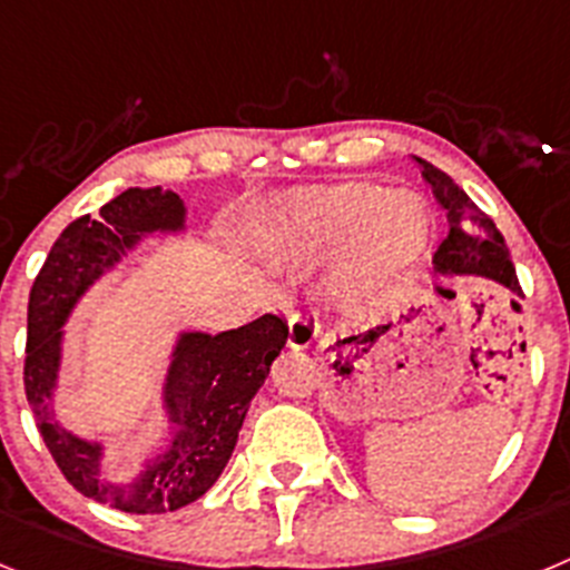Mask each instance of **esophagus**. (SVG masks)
Returning <instances> with one entry per match:
<instances>
[{"mask_svg": "<svg viewBox=\"0 0 570 570\" xmlns=\"http://www.w3.org/2000/svg\"><path fill=\"white\" fill-rule=\"evenodd\" d=\"M316 331H320V328H316V322L311 320V316L291 314V320H288V345L296 347V351L314 345Z\"/></svg>", "mask_w": 570, "mask_h": 570, "instance_id": "34e87169", "label": "esophagus"}]
</instances>
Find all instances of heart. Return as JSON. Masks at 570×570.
<instances>
[{
    "label": "heart",
    "instance_id": "1",
    "mask_svg": "<svg viewBox=\"0 0 570 570\" xmlns=\"http://www.w3.org/2000/svg\"><path fill=\"white\" fill-rule=\"evenodd\" d=\"M367 183H340L291 196L262 225V245L285 259L340 254L347 249V271L356 279H382L407 268L425 250L428 216L407 199H391Z\"/></svg>",
    "mask_w": 570,
    "mask_h": 570
}]
</instances>
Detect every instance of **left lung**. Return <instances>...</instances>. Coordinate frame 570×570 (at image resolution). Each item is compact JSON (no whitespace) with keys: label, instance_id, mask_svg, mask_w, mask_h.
Returning a JSON list of instances; mask_svg holds the SVG:
<instances>
[{"label":"left lung","instance_id":"1","mask_svg":"<svg viewBox=\"0 0 570 570\" xmlns=\"http://www.w3.org/2000/svg\"><path fill=\"white\" fill-rule=\"evenodd\" d=\"M416 163H420L422 176L431 185L440 205L448 210V225H451V230H448V236L434 254L436 274L485 276V279L500 282V285L511 288L513 294H522L517 268L511 262V250H508L497 225L491 223V216L482 214L445 170L434 168L425 159H416Z\"/></svg>","mask_w":570,"mask_h":570}]
</instances>
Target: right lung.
<instances>
[{
    "label": "right lung",
    "instance_id": "right-lung-1",
    "mask_svg": "<svg viewBox=\"0 0 570 570\" xmlns=\"http://www.w3.org/2000/svg\"><path fill=\"white\" fill-rule=\"evenodd\" d=\"M185 228V205L174 190L128 188L99 216H79L53 242L28 299L24 394L39 434L65 480L90 500L125 513H165L199 500L228 465L254 394L288 340L274 314L223 334H183L165 380V411L174 425L168 451L145 462L128 485L99 480L102 445L65 431L50 411L62 360V325L79 296L136 242Z\"/></svg>",
    "mask_w": 570,
    "mask_h": 570
}]
</instances>
